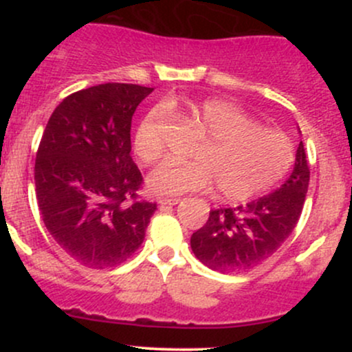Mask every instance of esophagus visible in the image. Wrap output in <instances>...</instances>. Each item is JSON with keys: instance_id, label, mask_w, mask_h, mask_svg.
<instances>
[{"instance_id": "obj_1", "label": "esophagus", "mask_w": 352, "mask_h": 352, "mask_svg": "<svg viewBox=\"0 0 352 352\" xmlns=\"http://www.w3.org/2000/svg\"><path fill=\"white\" fill-rule=\"evenodd\" d=\"M179 201H180V199H167V197H162V199H159L160 205H177Z\"/></svg>"}]
</instances>
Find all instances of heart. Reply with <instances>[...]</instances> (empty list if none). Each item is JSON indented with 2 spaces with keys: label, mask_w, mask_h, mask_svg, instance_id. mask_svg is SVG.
<instances>
[{
  "label": "heart",
  "mask_w": 352,
  "mask_h": 352,
  "mask_svg": "<svg viewBox=\"0 0 352 352\" xmlns=\"http://www.w3.org/2000/svg\"><path fill=\"white\" fill-rule=\"evenodd\" d=\"M185 112L204 140L193 162H165L148 175V188L157 195L204 192L213 184L221 199L243 201L274 187L292 168V139L261 125L236 104L213 98L188 104ZM134 152L147 165L162 157V112H148L137 125Z\"/></svg>",
  "instance_id": "b5f03b06"
}]
</instances>
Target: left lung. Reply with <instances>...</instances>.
I'll return each mask as SVG.
<instances>
[{"label":"left lung","mask_w":352,"mask_h":352,"mask_svg":"<svg viewBox=\"0 0 352 352\" xmlns=\"http://www.w3.org/2000/svg\"><path fill=\"white\" fill-rule=\"evenodd\" d=\"M309 184V165L300 142L289 179L276 192L245 207L215 208L190 238L193 253L221 273L252 270L270 258L292 235L300 220Z\"/></svg>","instance_id":"8db88e82"}]
</instances>
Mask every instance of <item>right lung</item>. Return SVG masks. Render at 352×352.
<instances>
[{
	"mask_svg": "<svg viewBox=\"0 0 352 352\" xmlns=\"http://www.w3.org/2000/svg\"><path fill=\"white\" fill-rule=\"evenodd\" d=\"M152 91L107 82L72 92L43 132L34 164L39 213L60 248L87 268L132 256L157 210L139 195L144 179L131 157L132 116Z\"/></svg>",
	"mask_w": 352,
	"mask_h": 352,
	"instance_id": "obj_1",
	"label": "right lung"
}]
</instances>
